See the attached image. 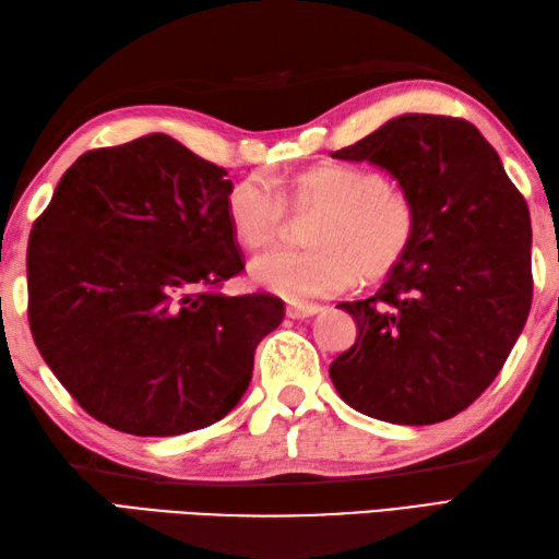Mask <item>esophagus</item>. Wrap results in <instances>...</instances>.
I'll return each mask as SVG.
<instances>
[{
  "mask_svg": "<svg viewBox=\"0 0 559 559\" xmlns=\"http://www.w3.org/2000/svg\"><path fill=\"white\" fill-rule=\"evenodd\" d=\"M317 312H322V307L319 305H307V302H293L286 307V314L290 319H307V317H314Z\"/></svg>",
  "mask_w": 559,
  "mask_h": 559,
  "instance_id": "1",
  "label": "esophagus"
}]
</instances>
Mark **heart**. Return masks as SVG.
I'll list each match as a JSON object with an SVG mask.
<instances>
[{
    "instance_id": "b5f03b06",
    "label": "heart",
    "mask_w": 559,
    "mask_h": 559,
    "mask_svg": "<svg viewBox=\"0 0 559 559\" xmlns=\"http://www.w3.org/2000/svg\"><path fill=\"white\" fill-rule=\"evenodd\" d=\"M317 218L307 228L310 249L259 257L252 276L293 302L331 298L355 283L394 273L418 237V206L403 187L362 165L322 163L290 177L278 192L266 177L249 175L225 194L233 235L249 249L276 245L288 230V206Z\"/></svg>"
}]
</instances>
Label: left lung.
Listing matches in <instances>:
<instances>
[{"instance_id": "1", "label": "left lung", "mask_w": 559, "mask_h": 559, "mask_svg": "<svg viewBox=\"0 0 559 559\" xmlns=\"http://www.w3.org/2000/svg\"><path fill=\"white\" fill-rule=\"evenodd\" d=\"M331 156L389 170L420 216L384 286L338 305L358 322V341L331 362V382L377 420L454 418L500 374L531 312L526 199L461 117L403 115Z\"/></svg>"}]
</instances>
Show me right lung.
Listing matches in <instances>:
<instances>
[{
  "label": "right lung",
  "mask_w": 559,
  "mask_h": 559,
  "mask_svg": "<svg viewBox=\"0 0 559 559\" xmlns=\"http://www.w3.org/2000/svg\"><path fill=\"white\" fill-rule=\"evenodd\" d=\"M225 177L180 141L148 134L83 153L33 223V341L112 430L170 437L225 418L259 341L283 322L276 295L221 293L245 271Z\"/></svg>",
  "instance_id": "obj_1"
}]
</instances>
